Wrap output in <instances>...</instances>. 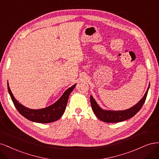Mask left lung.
I'll use <instances>...</instances> for the list:
<instances>
[{"label":"left lung","mask_w":159,"mask_h":159,"mask_svg":"<svg viewBox=\"0 0 159 159\" xmlns=\"http://www.w3.org/2000/svg\"><path fill=\"white\" fill-rule=\"evenodd\" d=\"M148 89H149V86H148L144 96L136 105L133 106L129 109L123 111H109L102 110L96 103L93 97L90 96L92 109H93L94 114L97 116V117L102 121L107 123H117L127 120L134 117L141 110L143 104L145 102Z\"/></svg>","instance_id":"1"}]
</instances>
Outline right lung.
I'll return each instance as SVG.
<instances>
[{
	"instance_id": "obj_1",
	"label": "right lung",
	"mask_w": 159,
	"mask_h": 159,
	"mask_svg": "<svg viewBox=\"0 0 159 159\" xmlns=\"http://www.w3.org/2000/svg\"><path fill=\"white\" fill-rule=\"evenodd\" d=\"M7 85L8 93L11 97L14 105L20 114L30 121L37 123H42V124H47V123L57 121L63 116L66 109L69 96L71 92L74 89L76 84L66 90L62 96L55 104L48 107H45V108L40 110L29 109L27 108L26 107L22 106L21 104H20L14 97L8 86V83H7Z\"/></svg>"
}]
</instances>
